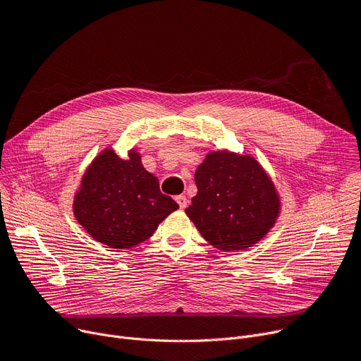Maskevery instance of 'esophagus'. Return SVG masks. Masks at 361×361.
I'll return each instance as SVG.
<instances>
[{
	"mask_svg": "<svg viewBox=\"0 0 361 361\" xmlns=\"http://www.w3.org/2000/svg\"><path fill=\"white\" fill-rule=\"evenodd\" d=\"M176 201L178 202L180 209H185V207H187V202H188V200H187V197H185V195H177V197H176Z\"/></svg>",
	"mask_w": 361,
	"mask_h": 361,
	"instance_id": "esophagus-1",
	"label": "esophagus"
}]
</instances>
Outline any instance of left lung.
Wrapping results in <instances>:
<instances>
[{
    "label": "left lung",
    "instance_id": "obj_1",
    "mask_svg": "<svg viewBox=\"0 0 361 361\" xmlns=\"http://www.w3.org/2000/svg\"><path fill=\"white\" fill-rule=\"evenodd\" d=\"M194 180L197 195L185 213L216 248L244 250L274 226L280 201L273 181L252 157L210 152Z\"/></svg>",
    "mask_w": 361,
    "mask_h": 361
}]
</instances>
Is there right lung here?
<instances>
[{"label":"right lung","mask_w":361,"mask_h":361,"mask_svg":"<svg viewBox=\"0 0 361 361\" xmlns=\"http://www.w3.org/2000/svg\"><path fill=\"white\" fill-rule=\"evenodd\" d=\"M178 209L160 191L159 180L148 173L140 154L128 160L113 149L102 151L87 169L74 198V216L84 230L111 248H131L152 235L159 224Z\"/></svg>","instance_id":"1"}]
</instances>
